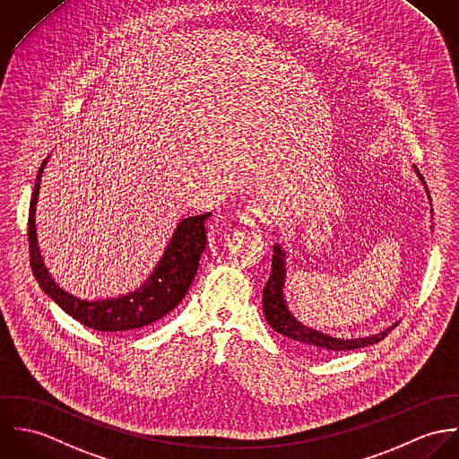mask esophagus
<instances>
[{
  "label": "esophagus",
  "mask_w": 459,
  "mask_h": 459,
  "mask_svg": "<svg viewBox=\"0 0 459 459\" xmlns=\"http://www.w3.org/2000/svg\"><path fill=\"white\" fill-rule=\"evenodd\" d=\"M264 220H265V209L260 204L245 205V209L239 212V221L248 227H256Z\"/></svg>",
  "instance_id": "34e87169"
}]
</instances>
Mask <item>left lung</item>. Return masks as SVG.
Returning <instances> with one entry per match:
<instances>
[{"label":"left lung","instance_id":"obj_1","mask_svg":"<svg viewBox=\"0 0 459 459\" xmlns=\"http://www.w3.org/2000/svg\"><path fill=\"white\" fill-rule=\"evenodd\" d=\"M417 176L424 183V178L420 176L419 170H417ZM426 192H428V188H426ZM428 197H429V192H428ZM285 276H287L285 252L280 245H274L273 247L271 274H269V280H267V283L264 287V292H262V309H264L265 320L276 333L287 336L289 340H294L298 345L305 347L311 352L336 354V352H342V351L345 352V351L368 347V345L382 342L398 325V322H396V324H393L391 327H387L385 331H382L378 334L366 336V338H356V340L334 338L331 334H325L322 331L307 327L290 313V309L287 306L285 294H283Z\"/></svg>","mask_w":459,"mask_h":459}]
</instances>
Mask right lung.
<instances>
[{"instance_id":"1","label":"right lung","mask_w":459,"mask_h":459,"mask_svg":"<svg viewBox=\"0 0 459 459\" xmlns=\"http://www.w3.org/2000/svg\"><path fill=\"white\" fill-rule=\"evenodd\" d=\"M48 158L42 161L33 188L28 218V241L31 271L42 287L65 313L77 322L102 333H126L146 327L163 318L179 305L188 292L199 267L201 255L205 250V220L211 212L188 216L181 220L152 274L134 292L107 299H82L61 289L44 264L37 241L35 207L39 203L40 179Z\"/></svg>"}]
</instances>
